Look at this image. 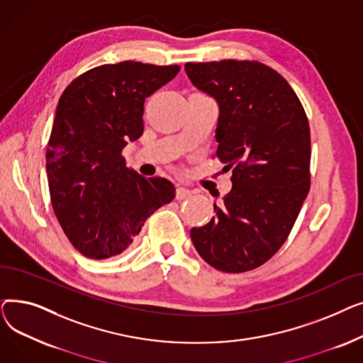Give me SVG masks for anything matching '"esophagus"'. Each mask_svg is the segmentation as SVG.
<instances>
[{
    "instance_id": "34e87169",
    "label": "esophagus",
    "mask_w": 363,
    "mask_h": 363,
    "mask_svg": "<svg viewBox=\"0 0 363 363\" xmlns=\"http://www.w3.org/2000/svg\"><path fill=\"white\" fill-rule=\"evenodd\" d=\"M191 194H193L191 189L184 188V186L177 188V200H185L188 197H191Z\"/></svg>"
}]
</instances>
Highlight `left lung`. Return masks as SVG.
I'll return each mask as SVG.
<instances>
[{"label":"left lung","mask_w":363,"mask_h":363,"mask_svg":"<svg viewBox=\"0 0 363 363\" xmlns=\"http://www.w3.org/2000/svg\"><path fill=\"white\" fill-rule=\"evenodd\" d=\"M185 72L219 104L213 157L233 169V189L191 240L215 269L253 271L289 238L309 193L306 111L290 84L256 60L185 63Z\"/></svg>","instance_id":"left-lung-1"}]
</instances>
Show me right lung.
Segmentation results:
<instances>
[{
  "instance_id": "add662e5",
  "label": "right lung",
  "mask_w": 363,
  "mask_h": 363,
  "mask_svg": "<svg viewBox=\"0 0 363 363\" xmlns=\"http://www.w3.org/2000/svg\"><path fill=\"white\" fill-rule=\"evenodd\" d=\"M178 65H101L62 94L47 145L54 213L72 245L89 259L125 252L157 208L175 199L174 184L126 166V141L144 132L145 99L175 78Z\"/></svg>"
}]
</instances>
